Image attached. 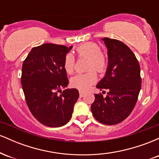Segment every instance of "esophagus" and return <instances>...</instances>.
Instances as JSON below:
<instances>
[{"instance_id": "34e87169", "label": "esophagus", "mask_w": 159, "mask_h": 159, "mask_svg": "<svg viewBox=\"0 0 159 159\" xmlns=\"http://www.w3.org/2000/svg\"><path fill=\"white\" fill-rule=\"evenodd\" d=\"M84 92H83V91H79V96L80 97H83V96H84Z\"/></svg>"}]
</instances>
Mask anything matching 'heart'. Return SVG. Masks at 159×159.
I'll use <instances>...</instances> for the list:
<instances>
[{"label":"heart","instance_id":"obj_1","mask_svg":"<svg viewBox=\"0 0 159 159\" xmlns=\"http://www.w3.org/2000/svg\"><path fill=\"white\" fill-rule=\"evenodd\" d=\"M75 52L80 58H87L86 73L77 74L70 80L72 87L80 90H87L90 86L97 81V74L105 72L107 67V58L104 53L101 52V48L97 43L87 42L82 43L76 47ZM75 65V59L70 53L66 54L63 58V68L68 74L73 73Z\"/></svg>","mask_w":159,"mask_h":159}]
</instances>
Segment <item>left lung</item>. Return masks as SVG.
I'll use <instances>...</instances> for the list:
<instances>
[{"label": "left lung", "instance_id": "left-lung-1", "mask_svg": "<svg viewBox=\"0 0 159 159\" xmlns=\"http://www.w3.org/2000/svg\"><path fill=\"white\" fill-rule=\"evenodd\" d=\"M102 40L107 48L108 66L96 87L107 93L106 97L95 94L91 111L99 123L115 125L126 119L135 106L141 87L140 69L134 54L123 42Z\"/></svg>", "mask_w": 159, "mask_h": 159}]
</instances>
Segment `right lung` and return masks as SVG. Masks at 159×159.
Returning a JSON list of instances; mask_svg holds the SVG:
<instances>
[{
    "mask_svg": "<svg viewBox=\"0 0 159 159\" xmlns=\"http://www.w3.org/2000/svg\"><path fill=\"white\" fill-rule=\"evenodd\" d=\"M72 48L45 43L33 48L23 62L21 82L27 107L46 126L68 123L79 97L77 89L61 90L69 84L63 58Z\"/></svg>",
    "mask_w": 159,
    "mask_h": 159,
    "instance_id": "1",
    "label": "right lung"
}]
</instances>
